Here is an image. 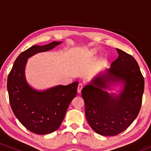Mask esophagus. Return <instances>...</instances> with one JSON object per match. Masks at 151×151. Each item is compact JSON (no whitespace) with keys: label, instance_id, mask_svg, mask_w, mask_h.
Here are the masks:
<instances>
[{"label":"esophagus","instance_id":"34e87169","mask_svg":"<svg viewBox=\"0 0 151 151\" xmlns=\"http://www.w3.org/2000/svg\"><path fill=\"white\" fill-rule=\"evenodd\" d=\"M83 88V84H79V85H78V87H77V92L78 93H81V89H82Z\"/></svg>","mask_w":151,"mask_h":151}]
</instances>
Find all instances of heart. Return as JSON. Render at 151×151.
Segmentation results:
<instances>
[{"mask_svg":"<svg viewBox=\"0 0 151 151\" xmlns=\"http://www.w3.org/2000/svg\"><path fill=\"white\" fill-rule=\"evenodd\" d=\"M94 54H95V51L93 50H91V51L89 52V55H94Z\"/></svg>","mask_w":151,"mask_h":151,"instance_id":"obj_1","label":"heart"}]
</instances>
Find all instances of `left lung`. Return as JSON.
Masks as SVG:
<instances>
[{
  "label": "left lung",
  "instance_id": "obj_1",
  "mask_svg": "<svg viewBox=\"0 0 151 151\" xmlns=\"http://www.w3.org/2000/svg\"><path fill=\"white\" fill-rule=\"evenodd\" d=\"M116 51L119 57L110 68L81 90L88 124L101 136H116L132 124L141 109L144 91V78L136 60L121 50ZM118 83L122 84L119 95L105 91Z\"/></svg>",
  "mask_w": 151,
  "mask_h": 151
}]
</instances>
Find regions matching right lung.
I'll return each mask as SVG.
<instances>
[{
  "label": "right lung",
  "instance_id": "1",
  "mask_svg": "<svg viewBox=\"0 0 151 151\" xmlns=\"http://www.w3.org/2000/svg\"><path fill=\"white\" fill-rule=\"evenodd\" d=\"M61 43L55 41L28 48L17 58L8 74L7 89L12 110L22 125L36 134L45 135L57 131L70 102L77 95L78 81L40 91L33 89L26 80L27 59L37 53L49 51Z\"/></svg>",
  "mask_w": 151,
  "mask_h": 151
}]
</instances>
